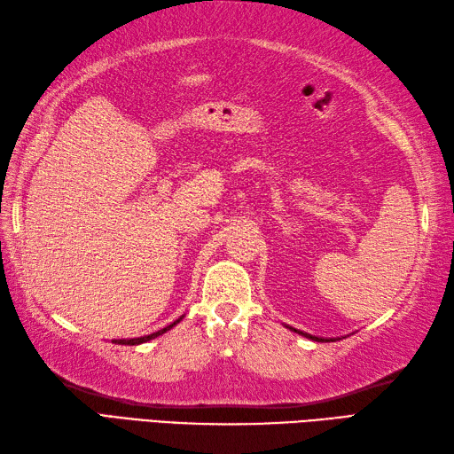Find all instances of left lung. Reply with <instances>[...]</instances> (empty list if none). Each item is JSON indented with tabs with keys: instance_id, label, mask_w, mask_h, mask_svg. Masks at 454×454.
<instances>
[{
	"instance_id": "left-lung-1",
	"label": "left lung",
	"mask_w": 454,
	"mask_h": 454,
	"mask_svg": "<svg viewBox=\"0 0 454 454\" xmlns=\"http://www.w3.org/2000/svg\"><path fill=\"white\" fill-rule=\"evenodd\" d=\"M286 328H289V330H294V332H297V334H301V336H303V338H309V340H312V341H336V340H341V338H318V336H312V334H307V332H303V330L291 328V326H287V325H286Z\"/></svg>"
}]
</instances>
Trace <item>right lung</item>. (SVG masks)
<instances>
[{
    "mask_svg": "<svg viewBox=\"0 0 454 454\" xmlns=\"http://www.w3.org/2000/svg\"><path fill=\"white\" fill-rule=\"evenodd\" d=\"M183 318H184V315H183V317H180V318H176L175 322H170V325H168V326H165V328H160V330L153 332V334H149V336H142V338H129V340H113V341H114V344H120V346H139V344H145V341H149V340H155L157 336H163V334H165V332H168L170 328H173V326H176V325H178V322H180V320H183Z\"/></svg>",
    "mask_w": 454,
    "mask_h": 454,
    "instance_id": "obj_1",
    "label": "right lung"
}]
</instances>
